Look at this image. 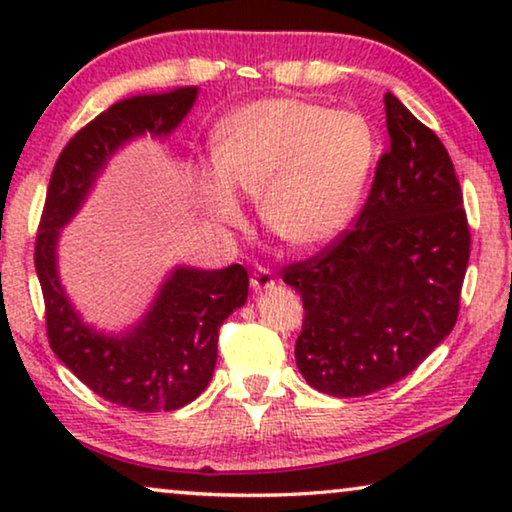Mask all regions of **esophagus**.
Masks as SVG:
<instances>
[{
  "mask_svg": "<svg viewBox=\"0 0 512 512\" xmlns=\"http://www.w3.org/2000/svg\"><path fill=\"white\" fill-rule=\"evenodd\" d=\"M275 286V277H272V272L265 268V265H256L254 268V275H251V289L256 293H263Z\"/></svg>",
  "mask_w": 512,
  "mask_h": 512,
  "instance_id": "1",
  "label": "esophagus"
}]
</instances>
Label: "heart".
<instances>
[{
    "label": "heart",
    "mask_w": 512,
    "mask_h": 512,
    "mask_svg": "<svg viewBox=\"0 0 512 512\" xmlns=\"http://www.w3.org/2000/svg\"><path fill=\"white\" fill-rule=\"evenodd\" d=\"M377 158L373 125L356 111L298 97H263L214 130V165L195 177L209 219L244 221L237 191L258 195L265 228L296 249L333 242L352 223Z\"/></svg>",
    "instance_id": "obj_1"
}]
</instances>
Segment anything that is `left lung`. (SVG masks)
<instances>
[{
    "label": "left lung",
    "mask_w": 512,
    "mask_h": 512,
    "mask_svg": "<svg viewBox=\"0 0 512 512\" xmlns=\"http://www.w3.org/2000/svg\"><path fill=\"white\" fill-rule=\"evenodd\" d=\"M384 111L391 146L354 228L284 268L305 307L298 370L338 398L403 380L450 335L471 254L450 153L398 97Z\"/></svg>",
    "instance_id": "1"
}]
</instances>
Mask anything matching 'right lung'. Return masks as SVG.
I'll return each mask as SVG.
<instances>
[{
  "instance_id": "add662e5",
  "label": "right lung",
  "mask_w": 512,
  "mask_h": 512,
  "mask_svg": "<svg viewBox=\"0 0 512 512\" xmlns=\"http://www.w3.org/2000/svg\"><path fill=\"white\" fill-rule=\"evenodd\" d=\"M198 88L137 95L116 102L62 149L48 184L34 244L46 333L55 356L97 396L139 412L184 408L207 389L216 366L219 328L249 296L242 265L223 270L174 268L149 312L125 333L83 324L58 277V240L88 198L109 158L130 139L167 137L191 111Z\"/></svg>"
}]
</instances>
